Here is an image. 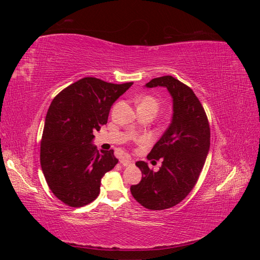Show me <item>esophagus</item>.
Listing matches in <instances>:
<instances>
[{"label":"esophagus","instance_id":"34e87169","mask_svg":"<svg viewBox=\"0 0 260 260\" xmlns=\"http://www.w3.org/2000/svg\"><path fill=\"white\" fill-rule=\"evenodd\" d=\"M120 162H121L122 166H124V167H130L133 165V160L130 159V158H121Z\"/></svg>","mask_w":260,"mask_h":260}]
</instances>
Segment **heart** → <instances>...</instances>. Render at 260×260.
Returning a JSON list of instances; mask_svg holds the SVG:
<instances>
[{
	"label": "heart",
	"instance_id": "1",
	"mask_svg": "<svg viewBox=\"0 0 260 260\" xmlns=\"http://www.w3.org/2000/svg\"><path fill=\"white\" fill-rule=\"evenodd\" d=\"M158 102L157 100L153 96H144L140 100L139 104H138V108H148V109H152L155 113L158 111ZM139 142L141 143H146L147 142V139L142 138V139H139Z\"/></svg>",
	"mask_w": 260,
	"mask_h": 260
}]
</instances>
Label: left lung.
Listing matches in <instances>:
<instances>
[{"label":"left lung","mask_w":260,"mask_h":260,"mask_svg":"<svg viewBox=\"0 0 260 260\" xmlns=\"http://www.w3.org/2000/svg\"><path fill=\"white\" fill-rule=\"evenodd\" d=\"M147 88L165 86L174 102V115L147 159L162 158L158 171L145 161L136 165L142 171L139 184L131 185L133 198L151 210H162L183 201L198 182L210 146L207 116L193 90L172 76L154 78Z\"/></svg>","instance_id":"8db88e82"}]
</instances>
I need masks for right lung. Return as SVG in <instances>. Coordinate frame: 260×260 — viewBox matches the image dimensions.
Returning <instances> with one entry per match:
<instances>
[{
	"label": "right lung",
	"mask_w": 260,
	"mask_h": 260,
	"mask_svg": "<svg viewBox=\"0 0 260 260\" xmlns=\"http://www.w3.org/2000/svg\"><path fill=\"white\" fill-rule=\"evenodd\" d=\"M133 82L115 84L85 77L54 98L45 117L40 162L52 193L67 206L82 207L100 194L101 179L118 159L98 151L93 132L106 124L114 102Z\"/></svg>",
	"instance_id": "add662e5"
}]
</instances>
